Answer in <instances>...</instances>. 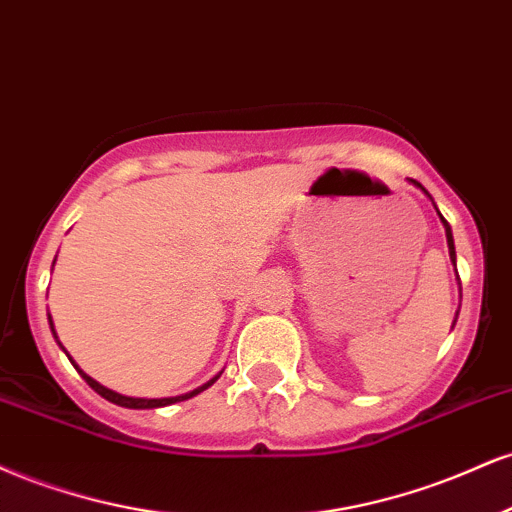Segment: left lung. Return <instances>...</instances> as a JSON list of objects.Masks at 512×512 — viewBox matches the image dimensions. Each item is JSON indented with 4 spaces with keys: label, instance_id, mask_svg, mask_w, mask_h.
<instances>
[{
    "label": "left lung",
    "instance_id": "1",
    "mask_svg": "<svg viewBox=\"0 0 512 512\" xmlns=\"http://www.w3.org/2000/svg\"><path fill=\"white\" fill-rule=\"evenodd\" d=\"M412 182H414V179H412ZM414 186H419V189H422L424 194H426V189H424L422 184H419V182H414ZM438 215H441V213H438ZM441 220H443V227H446V239H448L450 258H453V261H455V244H453V232H450V225H448V222H446V218H443V215H441Z\"/></svg>",
    "mask_w": 512,
    "mask_h": 512
}]
</instances>
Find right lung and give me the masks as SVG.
<instances>
[{"label":"right lung","mask_w":512,"mask_h":512,"mask_svg":"<svg viewBox=\"0 0 512 512\" xmlns=\"http://www.w3.org/2000/svg\"><path fill=\"white\" fill-rule=\"evenodd\" d=\"M50 326H52V318H50ZM52 330H54V328H52ZM54 338H57V333H54ZM71 364H74V362H71ZM74 366H76V364H74ZM76 369H78V366H76ZM78 374H81V376H83V381H86L88 386L95 390V393L102 395V398H105V400H110V402H114V405H119V407H129V410H153V407H165V405H174V402H182V400H189V398H194V395L201 393V390H206L208 386H213V383L218 381V376H215L213 381H208V383H206V386H201V388L191 390V393H186V395H177V398L146 400V398H126V395H119V393H114V390L105 388V386H100L98 381H93V378L83 374L81 369H78Z\"/></svg>","instance_id":"right-lung-1"}]
</instances>
